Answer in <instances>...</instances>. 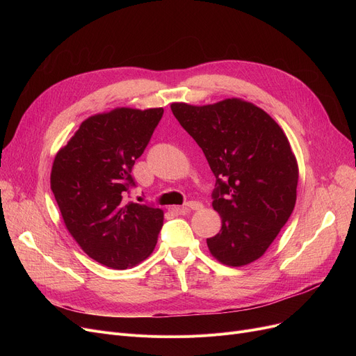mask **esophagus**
<instances>
[{
  "instance_id": "1",
  "label": "esophagus",
  "mask_w": 356,
  "mask_h": 356,
  "mask_svg": "<svg viewBox=\"0 0 356 356\" xmlns=\"http://www.w3.org/2000/svg\"><path fill=\"white\" fill-rule=\"evenodd\" d=\"M199 209H202V203L191 200L186 204H183V207H175L173 212L177 213V215H186V213H189L191 211H199Z\"/></svg>"
}]
</instances>
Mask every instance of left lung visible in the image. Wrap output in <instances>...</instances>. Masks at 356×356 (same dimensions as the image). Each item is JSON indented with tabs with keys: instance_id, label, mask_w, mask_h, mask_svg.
Masks as SVG:
<instances>
[{
	"instance_id": "8db88e82",
	"label": "left lung",
	"mask_w": 356,
	"mask_h": 356,
	"mask_svg": "<svg viewBox=\"0 0 356 356\" xmlns=\"http://www.w3.org/2000/svg\"><path fill=\"white\" fill-rule=\"evenodd\" d=\"M172 111L216 177L212 207L222 228L207 239L211 254L231 267L252 263L296 204L298 168L286 134L267 112L235 98L204 106L172 104Z\"/></svg>"
}]
</instances>
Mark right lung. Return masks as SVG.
Masks as SVG:
<instances>
[{
    "mask_svg": "<svg viewBox=\"0 0 356 356\" xmlns=\"http://www.w3.org/2000/svg\"><path fill=\"white\" fill-rule=\"evenodd\" d=\"M163 112L117 108L93 115L54 157L50 184L65 225L81 248L105 267H134L157 244L163 211L124 199L136 188L131 172Z\"/></svg>",
    "mask_w": 356,
    "mask_h": 356,
    "instance_id": "1",
    "label": "right lung"
}]
</instances>
